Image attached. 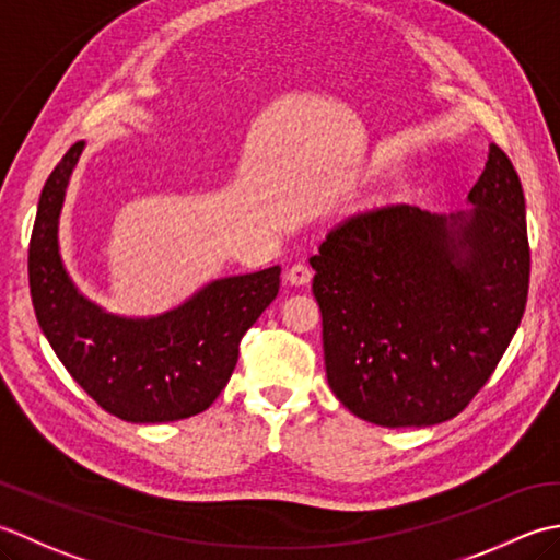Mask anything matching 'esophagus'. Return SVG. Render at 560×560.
<instances>
[{"instance_id": "34e87169", "label": "esophagus", "mask_w": 560, "mask_h": 560, "mask_svg": "<svg viewBox=\"0 0 560 560\" xmlns=\"http://www.w3.org/2000/svg\"><path fill=\"white\" fill-rule=\"evenodd\" d=\"M312 276H314V272H312V268H310V266H304V264H294V266L288 270V276H284V278H288V282H290V284H294V288H300V284H306V282H310V280H312Z\"/></svg>"}]
</instances>
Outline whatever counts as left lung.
I'll list each match as a JSON object with an SVG mask.
<instances>
[{
  "label": "left lung",
  "mask_w": 560,
  "mask_h": 560,
  "mask_svg": "<svg viewBox=\"0 0 560 560\" xmlns=\"http://www.w3.org/2000/svg\"><path fill=\"white\" fill-rule=\"evenodd\" d=\"M469 202L452 214L416 205L358 212L310 258L328 386L368 423L423 428L462 413L522 322L527 217L498 144Z\"/></svg>",
  "instance_id": "obj_1"
}]
</instances>
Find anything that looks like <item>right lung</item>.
<instances>
[{
    "mask_svg": "<svg viewBox=\"0 0 560 560\" xmlns=\"http://www.w3.org/2000/svg\"><path fill=\"white\" fill-rule=\"evenodd\" d=\"M84 142L52 168L28 246L36 318L74 382L128 423H168L202 413L230 382L238 343L280 290V266L212 280L176 310L118 316L79 292L67 272L57 226Z\"/></svg>",
    "mask_w": 560,
    "mask_h": 560,
    "instance_id": "1",
    "label": "right lung"
}]
</instances>
